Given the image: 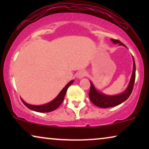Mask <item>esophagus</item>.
<instances>
[{"label":"esophagus","instance_id":"esophagus-1","mask_svg":"<svg viewBox=\"0 0 149 149\" xmlns=\"http://www.w3.org/2000/svg\"><path fill=\"white\" fill-rule=\"evenodd\" d=\"M85 75H86V72L85 70H80L77 74V77L78 79H82Z\"/></svg>","mask_w":149,"mask_h":149}]
</instances>
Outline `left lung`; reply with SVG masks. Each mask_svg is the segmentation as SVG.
<instances>
[{
  "mask_svg": "<svg viewBox=\"0 0 149 149\" xmlns=\"http://www.w3.org/2000/svg\"><path fill=\"white\" fill-rule=\"evenodd\" d=\"M111 40L114 44H119V45L127 47L125 45L122 43L119 40L113 39V38H111ZM132 58H133V71H132V74L131 79H130V83L125 90L123 93H120V94L115 95H106L104 93H102L101 91L97 90V89L93 85V83L90 81L91 86L90 91H89V97L91 102L94 104L97 107L100 108L113 107L123 103L124 101H125L130 97V95H131L132 92V90H133L136 78V64L134 57H132Z\"/></svg>",
  "mask_w": 149,
  "mask_h": 149,
  "instance_id": "left-lung-1",
  "label": "left lung"
}]
</instances>
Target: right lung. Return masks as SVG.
I'll return each mask as SVG.
<instances>
[{"instance_id":"add662e5","label":"right lung","mask_w":149,"mask_h":149,"mask_svg":"<svg viewBox=\"0 0 149 149\" xmlns=\"http://www.w3.org/2000/svg\"><path fill=\"white\" fill-rule=\"evenodd\" d=\"M73 82H74V81L72 80L68 83H67V85L62 89V91H60V93H59L58 95H57L56 98H54L52 101L49 102L45 104L32 105L30 104L26 103V102H24L22 98L21 100L26 107H28V109L30 110H32V111L39 112V113H49V112H52L53 111H54V110H56V109H58V108L60 107L61 104L62 103V102L64 101V98L65 95H66L67 89H68V87L72 84Z\"/></svg>"}]
</instances>
